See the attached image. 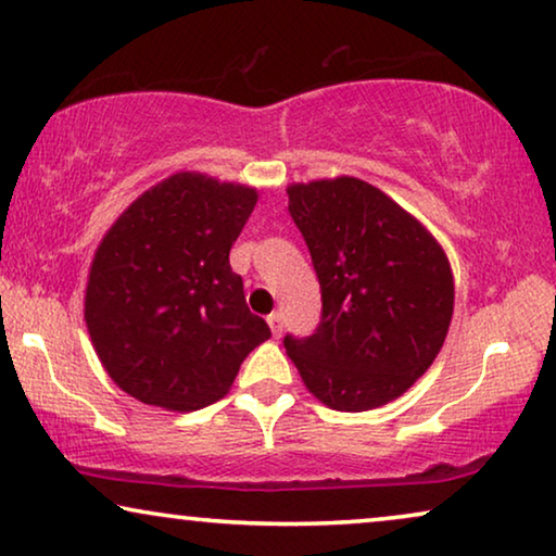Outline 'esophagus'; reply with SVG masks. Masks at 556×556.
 <instances>
[{
  "mask_svg": "<svg viewBox=\"0 0 556 556\" xmlns=\"http://www.w3.org/2000/svg\"><path fill=\"white\" fill-rule=\"evenodd\" d=\"M268 326H270V331H273V337H280V333H283V316L278 314V311H273V314L268 316Z\"/></svg>",
  "mask_w": 556,
  "mask_h": 556,
  "instance_id": "34e87169",
  "label": "esophagus"
}]
</instances>
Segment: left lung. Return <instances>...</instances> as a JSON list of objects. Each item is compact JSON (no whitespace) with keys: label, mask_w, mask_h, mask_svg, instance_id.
Wrapping results in <instances>:
<instances>
[{"label":"left lung","mask_w":556,"mask_h":556,"mask_svg":"<svg viewBox=\"0 0 556 556\" xmlns=\"http://www.w3.org/2000/svg\"><path fill=\"white\" fill-rule=\"evenodd\" d=\"M288 212L321 283V324L286 337L303 384L326 407L364 413L405 394L447 337L453 270L428 227L356 177L288 187Z\"/></svg>","instance_id":"left-lung-1"}]
</instances>
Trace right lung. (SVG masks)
Returning <instances> with one entry per match:
<instances>
[{
	"label": "right lung",
	"mask_w": 556,
	"mask_h": 556,
	"mask_svg": "<svg viewBox=\"0 0 556 556\" xmlns=\"http://www.w3.org/2000/svg\"><path fill=\"white\" fill-rule=\"evenodd\" d=\"M255 202V187L177 172L103 235L83 314L103 369L143 405L177 413L212 405L270 337L230 268Z\"/></svg>",
	"instance_id": "right-lung-1"
}]
</instances>
